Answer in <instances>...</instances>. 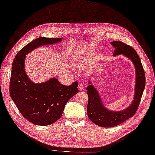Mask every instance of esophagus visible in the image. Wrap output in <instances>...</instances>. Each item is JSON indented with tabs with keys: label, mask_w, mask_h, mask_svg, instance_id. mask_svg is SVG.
I'll return each instance as SVG.
<instances>
[{
	"label": "esophagus",
	"mask_w": 155,
	"mask_h": 155,
	"mask_svg": "<svg viewBox=\"0 0 155 155\" xmlns=\"http://www.w3.org/2000/svg\"><path fill=\"white\" fill-rule=\"evenodd\" d=\"M84 88V85L83 84H80L78 85V89L79 90H83Z\"/></svg>",
	"instance_id": "34e87169"
}]
</instances>
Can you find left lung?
Wrapping results in <instances>:
<instances>
[{"label":"left lung","mask_w":155,"mask_h":155,"mask_svg":"<svg viewBox=\"0 0 155 155\" xmlns=\"http://www.w3.org/2000/svg\"><path fill=\"white\" fill-rule=\"evenodd\" d=\"M110 44L115 48L114 56L123 55L132 62L135 69L136 78L134 100L130 106L121 111H112L107 108L103 104L98 91L92 82H89V85L86 88L89 97L87 116L94 124L105 128L116 127L134 115L139 107L146 85L144 71L136 51L121 41H112Z\"/></svg>","instance_id":"8db88e82"}]
</instances>
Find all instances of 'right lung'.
<instances>
[{"mask_svg": "<svg viewBox=\"0 0 155 155\" xmlns=\"http://www.w3.org/2000/svg\"><path fill=\"white\" fill-rule=\"evenodd\" d=\"M62 39L38 38L19 51L13 61L9 85L11 98L21 115L34 124L47 126L56 122L61 117L68 100L78 92V82L68 86L53 77L45 82L34 83L25 71V59L28 54Z\"/></svg>", "mask_w": 155, "mask_h": 155, "instance_id": "1", "label": "right lung"}]
</instances>
